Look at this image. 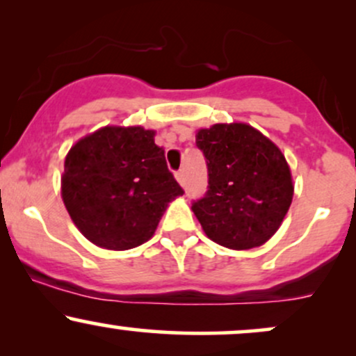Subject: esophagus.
<instances>
[{
    "label": "esophagus",
    "instance_id": "1",
    "mask_svg": "<svg viewBox=\"0 0 356 356\" xmlns=\"http://www.w3.org/2000/svg\"><path fill=\"white\" fill-rule=\"evenodd\" d=\"M175 179L181 184H184V181H186V179H184V170H177V172H175Z\"/></svg>",
    "mask_w": 356,
    "mask_h": 356
}]
</instances>
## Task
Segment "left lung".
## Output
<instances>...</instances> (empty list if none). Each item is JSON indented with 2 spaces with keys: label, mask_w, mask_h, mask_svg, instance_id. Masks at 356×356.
<instances>
[{
  "label": "left lung",
  "mask_w": 356,
  "mask_h": 356,
  "mask_svg": "<svg viewBox=\"0 0 356 356\" xmlns=\"http://www.w3.org/2000/svg\"><path fill=\"white\" fill-rule=\"evenodd\" d=\"M195 145L207 164L209 186L192 211L207 238L229 249L264 244L293 201V179L281 150L246 124L201 129Z\"/></svg>",
  "instance_id": "8db88e82"
}]
</instances>
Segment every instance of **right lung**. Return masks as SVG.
Masks as SVG:
<instances>
[{
	"instance_id": "1",
	"label": "right lung",
	"mask_w": 356,
	"mask_h": 356,
	"mask_svg": "<svg viewBox=\"0 0 356 356\" xmlns=\"http://www.w3.org/2000/svg\"><path fill=\"white\" fill-rule=\"evenodd\" d=\"M154 136L142 127H104L76 142L65 159V207L97 246H140L154 236L167 204L184 194Z\"/></svg>"
}]
</instances>
